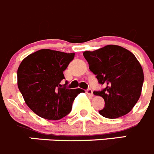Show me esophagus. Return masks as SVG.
Listing matches in <instances>:
<instances>
[{
    "label": "esophagus",
    "mask_w": 154,
    "mask_h": 154,
    "mask_svg": "<svg viewBox=\"0 0 154 154\" xmlns=\"http://www.w3.org/2000/svg\"><path fill=\"white\" fill-rule=\"evenodd\" d=\"M85 92H86V94H88V95L91 96V97H93V96H94V94H93V91L91 89H88L86 91H85Z\"/></svg>",
    "instance_id": "1"
}]
</instances>
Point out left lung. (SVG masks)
<instances>
[{
  "mask_svg": "<svg viewBox=\"0 0 154 154\" xmlns=\"http://www.w3.org/2000/svg\"><path fill=\"white\" fill-rule=\"evenodd\" d=\"M83 55L99 83L106 86L103 91L94 92L105 101V108L99 113L110 119L128 114L141 96L144 82L143 69L135 56L115 45L84 51Z\"/></svg>",
  "mask_w": 154,
  "mask_h": 154,
  "instance_id": "left-lung-1",
  "label": "left lung"
}]
</instances>
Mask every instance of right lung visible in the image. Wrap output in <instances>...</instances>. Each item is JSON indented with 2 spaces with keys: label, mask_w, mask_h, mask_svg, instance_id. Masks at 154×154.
<instances>
[{
  "label": "right lung",
  "mask_w": 154,
  "mask_h": 154,
  "mask_svg": "<svg viewBox=\"0 0 154 154\" xmlns=\"http://www.w3.org/2000/svg\"><path fill=\"white\" fill-rule=\"evenodd\" d=\"M75 53L40 49L23 59L18 68V88L27 106L44 119L57 121L70 112L83 90L67 89L60 82Z\"/></svg>",
  "instance_id": "right-lung-1"
}]
</instances>
